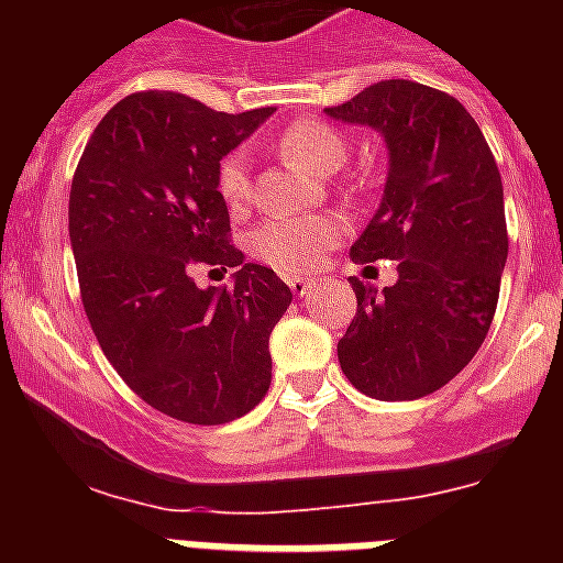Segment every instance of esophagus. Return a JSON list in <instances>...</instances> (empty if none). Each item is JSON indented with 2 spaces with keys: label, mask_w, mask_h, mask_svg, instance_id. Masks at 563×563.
Returning a JSON list of instances; mask_svg holds the SVG:
<instances>
[{
  "label": "esophagus",
  "mask_w": 563,
  "mask_h": 563,
  "mask_svg": "<svg viewBox=\"0 0 563 563\" xmlns=\"http://www.w3.org/2000/svg\"><path fill=\"white\" fill-rule=\"evenodd\" d=\"M287 285H290L292 296L305 298L307 292H312V287H316V278H310V276H287Z\"/></svg>",
  "instance_id": "obj_1"
}]
</instances>
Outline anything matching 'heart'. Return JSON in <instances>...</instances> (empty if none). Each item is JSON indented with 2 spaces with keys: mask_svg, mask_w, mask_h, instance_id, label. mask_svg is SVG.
I'll list each match as a JSON object with an SVG mask.
<instances>
[{
  "mask_svg": "<svg viewBox=\"0 0 563 563\" xmlns=\"http://www.w3.org/2000/svg\"><path fill=\"white\" fill-rule=\"evenodd\" d=\"M278 152L312 174H332L346 161V141L321 121H298L278 134ZM220 197L231 208L245 206L251 191L247 154L242 148L225 154L217 172ZM343 228L332 217H276L253 233V253L278 271L316 267L330 247L338 245Z\"/></svg>",
  "mask_w": 563,
  "mask_h": 563,
  "instance_id": "1",
  "label": "heart"
}]
</instances>
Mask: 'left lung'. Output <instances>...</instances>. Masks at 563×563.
I'll use <instances>...</instances> for the list:
<instances>
[{"instance_id":"8db88e82","label":"left lung","mask_w":563,"mask_h":563,"mask_svg":"<svg viewBox=\"0 0 563 563\" xmlns=\"http://www.w3.org/2000/svg\"><path fill=\"white\" fill-rule=\"evenodd\" d=\"M324 112L386 143L380 206L350 256L397 262L380 292L350 278L357 312L338 361L363 395L417 400L465 369L494 321L507 262L499 168L474 118L440 89L395 78Z\"/></svg>"}]
</instances>
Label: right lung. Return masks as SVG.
Segmentation results:
<instances>
[{
	"instance_id": "add662e5",
	"label": "right lung",
	"mask_w": 563,
	"mask_h": 563,
	"mask_svg": "<svg viewBox=\"0 0 563 563\" xmlns=\"http://www.w3.org/2000/svg\"><path fill=\"white\" fill-rule=\"evenodd\" d=\"M276 112H213L180 92H134L98 123L69 191V245L103 355L148 406L194 426L247 415L271 389V332L292 301L228 245L220 161ZM194 264L236 266L234 287Z\"/></svg>"
}]
</instances>
